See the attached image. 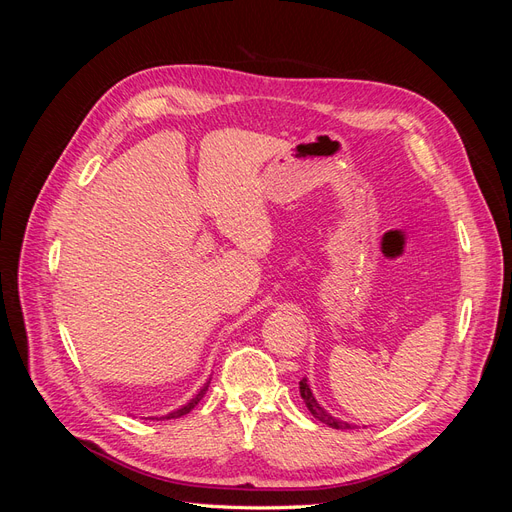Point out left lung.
<instances>
[{"instance_id":"left-lung-1","label":"left lung","mask_w":512,"mask_h":512,"mask_svg":"<svg viewBox=\"0 0 512 512\" xmlns=\"http://www.w3.org/2000/svg\"><path fill=\"white\" fill-rule=\"evenodd\" d=\"M299 389H301V397H303V401H305V406H307V410L312 412L320 423H324V425H329V427H333V429H352V425H348V423H344V421H339V418H335V416H331L327 410H324L318 401H316V397L312 395V389H309V384H307V380L303 378L301 382H299Z\"/></svg>"}]
</instances>
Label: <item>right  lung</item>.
Returning <instances> with one entry per match:
<instances>
[{"label":"right lung","mask_w":512,"mask_h":512,"mask_svg":"<svg viewBox=\"0 0 512 512\" xmlns=\"http://www.w3.org/2000/svg\"><path fill=\"white\" fill-rule=\"evenodd\" d=\"M207 386H209V384H207ZM207 386H205V389H200V393L190 401V404H185L183 408H179V410H175V412H170V414H166V416L158 418V421H168V418H179V416H183V414H188L192 408H196V406H198V401L203 399V395H205V391H207Z\"/></svg>","instance_id":"right-lung-1"}]
</instances>
